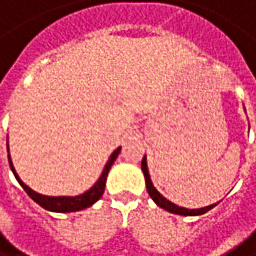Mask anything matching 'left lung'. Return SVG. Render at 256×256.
I'll return each mask as SVG.
<instances>
[{
  "mask_svg": "<svg viewBox=\"0 0 256 256\" xmlns=\"http://www.w3.org/2000/svg\"><path fill=\"white\" fill-rule=\"evenodd\" d=\"M141 169H142V174L146 178V186H147V192L148 195L153 198L156 204L162 208H164L169 212H174V214H179V216H200V214H204L208 210H211L212 207H216L217 204H211L208 207H204V208H198V210H188V208H182V207H178L174 206V202H170L169 200H166L163 195H160V192H157L153 184H152V179H150V174H148V169H147V162H146V156L142 157V162H141Z\"/></svg>",
  "mask_w": 256,
  "mask_h": 256,
  "instance_id": "1",
  "label": "left lung"
}]
</instances>
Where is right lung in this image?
<instances>
[{"instance_id":"1","label":"right lung","mask_w":256,"mask_h":256,"mask_svg":"<svg viewBox=\"0 0 256 256\" xmlns=\"http://www.w3.org/2000/svg\"><path fill=\"white\" fill-rule=\"evenodd\" d=\"M119 152H120V147L116 148V150L110 154V158L108 160V163H106V166H104V169H103V172H102L99 180H98L88 191L84 192L82 195H77V196H46V195H40V194H38V192L32 191L28 185H24V184L22 182V179L18 178V174H16L14 166H12L11 158H10V154L8 163L11 170H12V174L16 176V179L18 180V184L23 186V190L28 192V195L34 201V202H38V204H39L40 207H44L45 210L55 211V212H72V211L84 210V208L93 206L98 200H100V196L103 195V192H104V186H106V178H108V174H109V170H110V168H112L115 158L118 157Z\"/></svg>"}]
</instances>
